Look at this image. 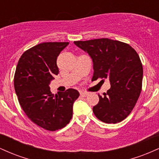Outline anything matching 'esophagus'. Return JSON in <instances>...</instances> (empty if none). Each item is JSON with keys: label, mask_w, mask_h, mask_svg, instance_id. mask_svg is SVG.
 I'll list each match as a JSON object with an SVG mask.
<instances>
[{"label": "esophagus", "mask_w": 159, "mask_h": 159, "mask_svg": "<svg viewBox=\"0 0 159 159\" xmlns=\"http://www.w3.org/2000/svg\"><path fill=\"white\" fill-rule=\"evenodd\" d=\"M80 95H81V96H82V97H86V96H88V93L84 92H81L80 93Z\"/></svg>", "instance_id": "obj_1"}]
</instances>
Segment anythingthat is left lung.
<instances>
[{
	"label": "left lung",
	"instance_id": "left-lung-1",
	"mask_svg": "<svg viewBox=\"0 0 159 159\" xmlns=\"http://www.w3.org/2000/svg\"><path fill=\"white\" fill-rule=\"evenodd\" d=\"M93 63L92 80L107 78L111 88L93 108L95 116L106 123H117L129 116L141 92L143 66L132 47L107 38L75 41Z\"/></svg>",
	"mask_w": 159,
	"mask_h": 159
}]
</instances>
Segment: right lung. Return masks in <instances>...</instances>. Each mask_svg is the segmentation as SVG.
<instances>
[{
  "instance_id": "right-lung-1",
  "label": "right lung",
  "mask_w": 159,
  "mask_h": 159,
  "mask_svg": "<svg viewBox=\"0 0 159 159\" xmlns=\"http://www.w3.org/2000/svg\"><path fill=\"white\" fill-rule=\"evenodd\" d=\"M69 43H43L26 51L20 57L14 76L19 104L28 118L48 131L65 127L72 116L79 93L68 89L52 93L51 81L59 73L57 58Z\"/></svg>"
}]
</instances>
